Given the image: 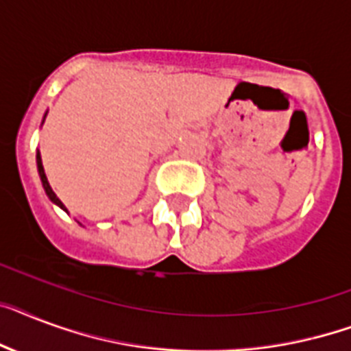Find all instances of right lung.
Here are the masks:
<instances>
[{"label":"right lung","instance_id":"obj_1","mask_svg":"<svg viewBox=\"0 0 351 351\" xmlns=\"http://www.w3.org/2000/svg\"><path fill=\"white\" fill-rule=\"evenodd\" d=\"M47 117V115H45ZM37 169H39V176H41V182H43V187H45V191H47L48 198L53 202V204H57L61 209L66 210V207L62 205V202L57 198V195L52 191V187H50V184H48V178L47 175H45V167H43V162H41V155H39V151H37Z\"/></svg>","mask_w":351,"mask_h":351}]
</instances>
